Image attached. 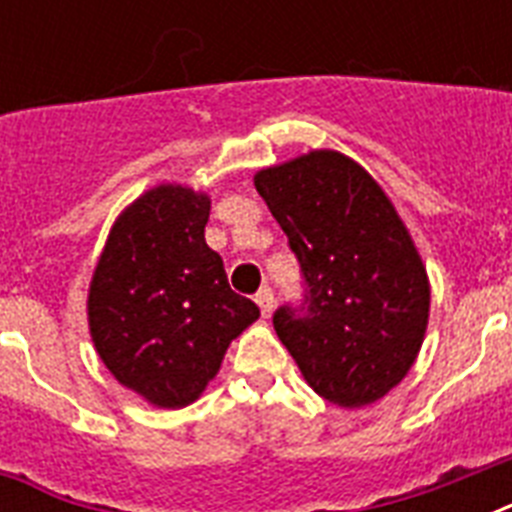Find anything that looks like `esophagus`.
Here are the masks:
<instances>
[{
	"label": "esophagus",
	"instance_id": "1",
	"mask_svg": "<svg viewBox=\"0 0 512 512\" xmlns=\"http://www.w3.org/2000/svg\"><path fill=\"white\" fill-rule=\"evenodd\" d=\"M255 303L260 305V313H263L265 319H268V316H271V313H273V303H276V300H273L271 287L260 289V292H257V295H255Z\"/></svg>",
	"mask_w": 512,
	"mask_h": 512
}]
</instances>
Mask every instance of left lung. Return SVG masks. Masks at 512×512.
Instances as JSON below:
<instances>
[{"mask_svg": "<svg viewBox=\"0 0 512 512\" xmlns=\"http://www.w3.org/2000/svg\"><path fill=\"white\" fill-rule=\"evenodd\" d=\"M303 271V303L273 329L321 398L366 406L396 388L425 340L422 257L377 180L337 151H311L255 175Z\"/></svg>", "mask_w": 512, "mask_h": 512, "instance_id": "left-lung-1", "label": "left lung"}]
</instances>
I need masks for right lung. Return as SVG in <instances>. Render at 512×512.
I'll return each instance as SVG.
<instances>
[{
    "mask_svg": "<svg viewBox=\"0 0 512 512\" xmlns=\"http://www.w3.org/2000/svg\"><path fill=\"white\" fill-rule=\"evenodd\" d=\"M209 196L164 183L135 199L95 265L87 319L100 361L148 404L180 409L220 372L260 308L228 287L204 241Z\"/></svg>",
    "mask_w": 512,
    "mask_h": 512,
    "instance_id": "obj_1",
    "label": "right lung"
}]
</instances>
